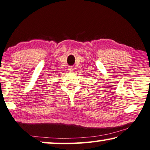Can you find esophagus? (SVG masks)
I'll use <instances>...</instances> for the list:
<instances>
[{"instance_id": "esophagus-1", "label": "esophagus", "mask_w": 150, "mask_h": 150, "mask_svg": "<svg viewBox=\"0 0 150 150\" xmlns=\"http://www.w3.org/2000/svg\"><path fill=\"white\" fill-rule=\"evenodd\" d=\"M68 70H69V71H70V72H72V71L74 70V68L72 67V66H71V67L69 68Z\"/></svg>"}]
</instances>
